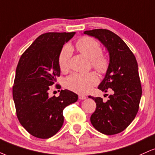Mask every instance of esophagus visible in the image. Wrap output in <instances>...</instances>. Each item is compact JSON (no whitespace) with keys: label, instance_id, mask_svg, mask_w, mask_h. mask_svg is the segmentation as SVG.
I'll return each mask as SVG.
<instances>
[{"label":"esophagus","instance_id":"esophagus-1","mask_svg":"<svg viewBox=\"0 0 155 155\" xmlns=\"http://www.w3.org/2000/svg\"><path fill=\"white\" fill-rule=\"evenodd\" d=\"M86 98H87V97L85 95H79V100H85Z\"/></svg>","mask_w":155,"mask_h":155}]
</instances>
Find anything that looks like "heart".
Returning a JSON list of instances; mask_svg holds the SVG:
<instances>
[{
    "instance_id": "heart-1",
    "label": "heart",
    "mask_w": 155,
    "mask_h": 155,
    "mask_svg": "<svg viewBox=\"0 0 155 155\" xmlns=\"http://www.w3.org/2000/svg\"><path fill=\"white\" fill-rule=\"evenodd\" d=\"M76 47L81 54L91 60L92 67L97 71H106L109 60L103 54L102 49L97 41L90 37H83L76 41ZM71 49L68 46L63 48L59 56V65L62 71L68 70L71 58ZM98 81V79L93 73L88 74H73L65 79V86L69 90L78 93H87Z\"/></svg>"
}]
</instances>
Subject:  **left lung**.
Returning <instances> with one entry per match:
<instances>
[{
    "instance_id": "left-lung-1",
    "label": "left lung",
    "mask_w": 155,
    "mask_h": 155,
    "mask_svg": "<svg viewBox=\"0 0 155 155\" xmlns=\"http://www.w3.org/2000/svg\"><path fill=\"white\" fill-rule=\"evenodd\" d=\"M83 34L94 37L108 52L109 64L98 89L112 95L104 102L100 97L89 96L96 103V109L90 122L105 135L123 131L132 122L138 111L142 90L138 63L134 54L120 37L106 29L86 31Z\"/></svg>"
}]
</instances>
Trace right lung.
I'll list each match as a JSON object with an SVG mask.
<instances>
[{
  "instance_id": "add662e5",
  "label": "right lung",
  "mask_w": 155,
  "mask_h": 155,
  "mask_svg": "<svg viewBox=\"0 0 155 155\" xmlns=\"http://www.w3.org/2000/svg\"><path fill=\"white\" fill-rule=\"evenodd\" d=\"M73 33H47L39 35L21 56L16 70L13 99L17 118L32 136L49 138L63 124V109L78 100V95L62 90L49 97L50 86L60 75L59 56Z\"/></svg>"
}]
</instances>
